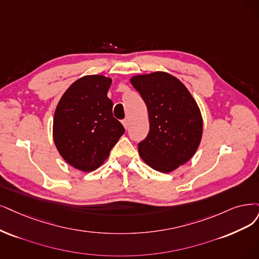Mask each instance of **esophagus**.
I'll list each match as a JSON object with an SVG mask.
<instances>
[{
  "label": "esophagus",
  "instance_id": "34e87169",
  "mask_svg": "<svg viewBox=\"0 0 259 259\" xmlns=\"http://www.w3.org/2000/svg\"><path fill=\"white\" fill-rule=\"evenodd\" d=\"M121 122L123 124V127L126 128V129H128V127H129V120L128 119H123Z\"/></svg>",
  "mask_w": 259,
  "mask_h": 259
}]
</instances>
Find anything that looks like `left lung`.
<instances>
[{"mask_svg":"<svg viewBox=\"0 0 259 259\" xmlns=\"http://www.w3.org/2000/svg\"><path fill=\"white\" fill-rule=\"evenodd\" d=\"M131 84L146 103L149 132L138 144L151 168L169 173L193 157L203 135L197 103L186 86L166 72L136 75Z\"/></svg>","mask_w":259,"mask_h":259,"instance_id":"left-lung-1","label":"left lung"}]
</instances>
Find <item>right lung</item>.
<instances>
[{"mask_svg":"<svg viewBox=\"0 0 259 259\" xmlns=\"http://www.w3.org/2000/svg\"><path fill=\"white\" fill-rule=\"evenodd\" d=\"M112 80L86 75L65 92L53 119L55 146L66 162L83 171L98 168L123 135L108 98Z\"/></svg>","mask_w":259,"mask_h":259,"instance_id":"obj_1","label":"right lung"}]
</instances>
